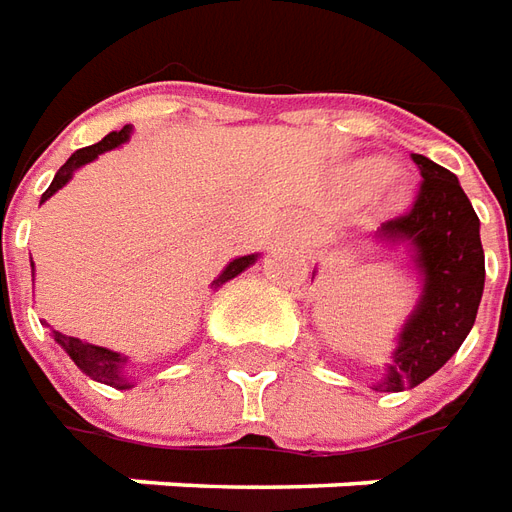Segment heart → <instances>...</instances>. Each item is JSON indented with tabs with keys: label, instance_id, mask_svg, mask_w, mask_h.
Listing matches in <instances>:
<instances>
[{
	"label": "heart",
	"instance_id": "heart-1",
	"mask_svg": "<svg viewBox=\"0 0 512 512\" xmlns=\"http://www.w3.org/2000/svg\"><path fill=\"white\" fill-rule=\"evenodd\" d=\"M353 179L361 187H372L378 184L380 195L389 201V204H400L408 192V184L402 179L400 170L389 168L383 159H364V162H355L353 165Z\"/></svg>",
	"mask_w": 512,
	"mask_h": 512
}]
</instances>
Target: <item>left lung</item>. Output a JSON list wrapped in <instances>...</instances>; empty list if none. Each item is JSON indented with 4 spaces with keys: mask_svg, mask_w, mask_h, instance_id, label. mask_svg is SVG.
<instances>
[{
    "mask_svg": "<svg viewBox=\"0 0 512 512\" xmlns=\"http://www.w3.org/2000/svg\"><path fill=\"white\" fill-rule=\"evenodd\" d=\"M413 162L424 179L413 209L369 234L383 248H400L419 281L416 306L372 383L375 391L413 389L436 375L469 336L485 286L480 217L458 176L422 154Z\"/></svg>",
    "mask_w": 512,
    "mask_h": 512,
    "instance_id": "1",
    "label": "left lung"
}]
</instances>
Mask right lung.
<instances>
[{
	"instance_id": "right-lung-1",
	"label": "right lung",
	"mask_w": 512,
	"mask_h": 512,
	"mask_svg": "<svg viewBox=\"0 0 512 512\" xmlns=\"http://www.w3.org/2000/svg\"><path fill=\"white\" fill-rule=\"evenodd\" d=\"M129 137H132V126H123L121 132H110L104 140H99L96 146L74 151L63 168L54 173L49 190L41 195V204H46L57 190H63L65 184L74 179V173L82 168V165H88V162H93V159H99L101 154H107V151H112V148H121ZM256 259H259V253H248V256H237V259H231V262L223 267V273L217 275L215 281H212V289H220V286L228 284L231 278H237L239 273H245L250 264H256ZM32 270H35V264H32ZM43 325H46V322H43ZM52 333H54V342L60 344L65 353L71 355V361H74V364L79 366L90 380L107 383V386H112V389H132L134 378H132V372H129V355L115 353V350H110V347H99V344L82 342V339H76V336H65V333L60 331H52Z\"/></svg>"
}]
</instances>
